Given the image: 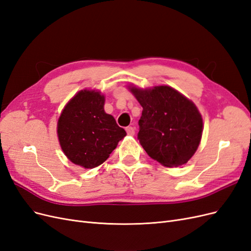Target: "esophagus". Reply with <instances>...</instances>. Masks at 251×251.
Returning a JSON list of instances; mask_svg holds the SVG:
<instances>
[{
  "instance_id": "esophagus-1",
  "label": "esophagus",
  "mask_w": 251,
  "mask_h": 251,
  "mask_svg": "<svg viewBox=\"0 0 251 251\" xmlns=\"http://www.w3.org/2000/svg\"><path fill=\"white\" fill-rule=\"evenodd\" d=\"M126 133H127V135H130V136H133L134 134H135V128L133 127V126H127L126 128Z\"/></svg>"
}]
</instances>
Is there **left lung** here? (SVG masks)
<instances>
[{
	"label": "left lung",
	"mask_w": 251,
	"mask_h": 251,
	"mask_svg": "<svg viewBox=\"0 0 251 251\" xmlns=\"http://www.w3.org/2000/svg\"><path fill=\"white\" fill-rule=\"evenodd\" d=\"M128 89L143 108L138 140L144 151L166 168L185 164L198 149L203 131L195 103L169 86Z\"/></svg>",
	"instance_id": "obj_1"
}]
</instances>
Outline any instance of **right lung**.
<instances>
[{
	"label": "right lung",
	"mask_w": 251,
	"mask_h": 251,
	"mask_svg": "<svg viewBox=\"0 0 251 251\" xmlns=\"http://www.w3.org/2000/svg\"><path fill=\"white\" fill-rule=\"evenodd\" d=\"M103 105L100 92L81 90L66 104L58 119L60 148L71 162L85 169L103 163L126 135Z\"/></svg>",
	"instance_id": "obj_1"
}]
</instances>
